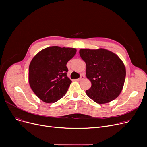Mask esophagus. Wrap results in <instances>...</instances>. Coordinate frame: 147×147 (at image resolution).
<instances>
[{
	"instance_id": "1",
	"label": "esophagus",
	"mask_w": 147,
	"mask_h": 147,
	"mask_svg": "<svg viewBox=\"0 0 147 147\" xmlns=\"http://www.w3.org/2000/svg\"><path fill=\"white\" fill-rule=\"evenodd\" d=\"M84 79V74H82V75H81V76H80V78H79V79H76V80L80 81V80H83Z\"/></svg>"
}]
</instances>
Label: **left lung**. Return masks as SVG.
<instances>
[{"label":"left lung","mask_w":147,"mask_h":147,"mask_svg":"<svg viewBox=\"0 0 147 147\" xmlns=\"http://www.w3.org/2000/svg\"><path fill=\"white\" fill-rule=\"evenodd\" d=\"M80 56L86 65V76L92 86L86 95L98 104L109 103L117 98L123 89L126 68L114 53L105 49H82Z\"/></svg>","instance_id":"8db88e82"}]
</instances>
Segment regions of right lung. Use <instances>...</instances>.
I'll return each instance as SVG.
<instances>
[{
    "instance_id": "right-lung-1",
    "label": "right lung",
    "mask_w": 147,
    "mask_h": 147,
    "mask_svg": "<svg viewBox=\"0 0 147 147\" xmlns=\"http://www.w3.org/2000/svg\"><path fill=\"white\" fill-rule=\"evenodd\" d=\"M72 48L51 46L40 51L29 65L28 81L36 95L46 103L58 101L67 93L71 80L67 63L76 53Z\"/></svg>"
}]
</instances>
